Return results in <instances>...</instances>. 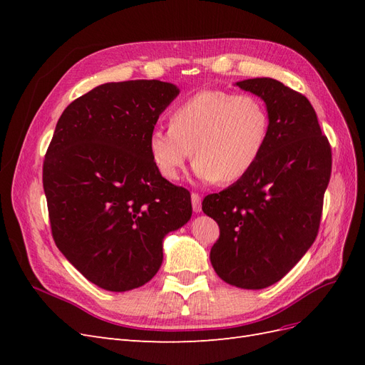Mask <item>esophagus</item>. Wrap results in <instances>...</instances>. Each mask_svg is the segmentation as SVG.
<instances>
[{
    "label": "esophagus",
    "instance_id": "1",
    "mask_svg": "<svg viewBox=\"0 0 365 365\" xmlns=\"http://www.w3.org/2000/svg\"><path fill=\"white\" fill-rule=\"evenodd\" d=\"M192 207H193V212L195 213H200L202 210V205H201V195L197 193H192Z\"/></svg>",
    "mask_w": 365,
    "mask_h": 365
}]
</instances>
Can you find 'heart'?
I'll return each mask as SVG.
<instances>
[{
  "label": "heart",
  "mask_w": 365,
  "mask_h": 365,
  "mask_svg": "<svg viewBox=\"0 0 365 365\" xmlns=\"http://www.w3.org/2000/svg\"><path fill=\"white\" fill-rule=\"evenodd\" d=\"M269 137V114L252 94L205 90L173 108L169 128H155L149 152L165 180H176L193 157L205 182L233 184L260 160Z\"/></svg>",
  "instance_id": "obj_1"
}]
</instances>
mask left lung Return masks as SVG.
Returning a JSON list of instances; mask_svg holds the SVG:
<instances>
[{
  "label": "left lung",
  "mask_w": 365,
  "mask_h": 365,
  "mask_svg": "<svg viewBox=\"0 0 365 365\" xmlns=\"http://www.w3.org/2000/svg\"><path fill=\"white\" fill-rule=\"evenodd\" d=\"M237 86L267 103L269 137L252 170L205 196L202 210L219 225L210 251L216 274L237 288L263 289L282 280L314 244L332 149L303 94L271 77Z\"/></svg>",
  "instance_id": "obj_1"
}]
</instances>
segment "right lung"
Returning <instances> with one entry per match:
<instances>
[{"label": "right lung", "instance_id": "obj_1", "mask_svg": "<svg viewBox=\"0 0 365 365\" xmlns=\"http://www.w3.org/2000/svg\"><path fill=\"white\" fill-rule=\"evenodd\" d=\"M180 90L161 81L111 82L71 102L42 168L54 244L85 279L123 292L163 262V239L192 216L190 192L163 178L149 135Z\"/></svg>", "mask_w": 365, "mask_h": 365}]
</instances>
